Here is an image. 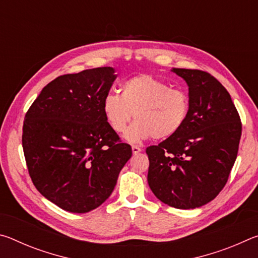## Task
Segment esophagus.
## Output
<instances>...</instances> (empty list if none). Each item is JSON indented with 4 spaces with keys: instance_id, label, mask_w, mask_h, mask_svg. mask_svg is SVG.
Returning a JSON list of instances; mask_svg holds the SVG:
<instances>
[{
    "instance_id": "1",
    "label": "esophagus",
    "mask_w": 258,
    "mask_h": 258,
    "mask_svg": "<svg viewBox=\"0 0 258 258\" xmlns=\"http://www.w3.org/2000/svg\"><path fill=\"white\" fill-rule=\"evenodd\" d=\"M132 151H133L134 155H137V154H139L140 151H141V148H140L139 146H132Z\"/></svg>"
}]
</instances>
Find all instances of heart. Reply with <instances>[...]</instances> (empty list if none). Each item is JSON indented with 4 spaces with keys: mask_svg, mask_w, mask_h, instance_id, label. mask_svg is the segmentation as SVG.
I'll return each instance as SVG.
<instances>
[{
    "mask_svg": "<svg viewBox=\"0 0 258 258\" xmlns=\"http://www.w3.org/2000/svg\"><path fill=\"white\" fill-rule=\"evenodd\" d=\"M121 93L109 92L102 101L103 115L116 133H123L132 119L137 120L125 133L132 143L154 137L164 140L182 128L190 110V99L182 90L152 75H138L126 80Z\"/></svg>",
    "mask_w": 258,
    "mask_h": 258,
    "instance_id": "heart-1",
    "label": "heart"
}]
</instances>
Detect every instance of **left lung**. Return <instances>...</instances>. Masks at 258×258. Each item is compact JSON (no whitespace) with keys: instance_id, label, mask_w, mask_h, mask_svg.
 Masks as SVG:
<instances>
[{"instance_id":"1","label":"left lung","mask_w":258,"mask_h":258,"mask_svg":"<svg viewBox=\"0 0 258 258\" xmlns=\"http://www.w3.org/2000/svg\"><path fill=\"white\" fill-rule=\"evenodd\" d=\"M173 72L189 86V115L176 134L147 148L148 183L168 206L197 208L212 202L228 182L242 125L229 92L211 74Z\"/></svg>"}]
</instances>
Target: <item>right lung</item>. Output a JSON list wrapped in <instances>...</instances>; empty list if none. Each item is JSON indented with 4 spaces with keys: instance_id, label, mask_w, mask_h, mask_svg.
<instances>
[{
    "instance_id": "right-lung-1",
    "label": "right lung",
    "mask_w": 258,
    "mask_h": 258,
    "mask_svg": "<svg viewBox=\"0 0 258 258\" xmlns=\"http://www.w3.org/2000/svg\"><path fill=\"white\" fill-rule=\"evenodd\" d=\"M113 73L99 67L56 77L26 112L29 176L40 194L67 212L87 213L106 202L132 156L103 115Z\"/></svg>"
}]
</instances>
